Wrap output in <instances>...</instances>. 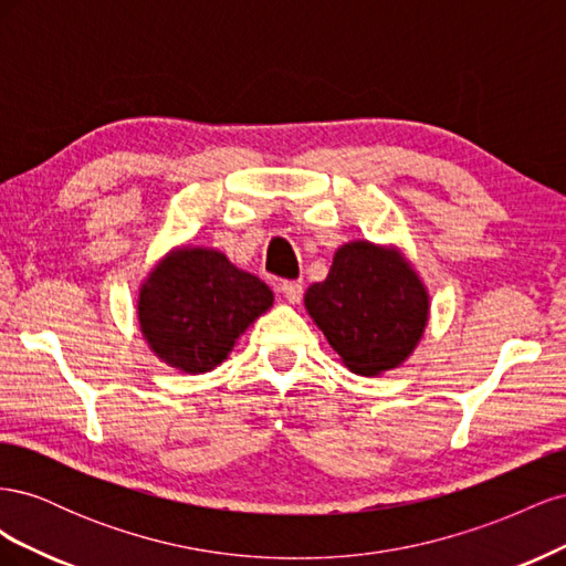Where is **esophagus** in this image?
<instances>
[{"label": "esophagus", "mask_w": 566, "mask_h": 566, "mask_svg": "<svg viewBox=\"0 0 566 566\" xmlns=\"http://www.w3.org/2000/svg\"><path fill=\"white\" fill-rule=\"evenodd\" d=\"M281 293L290 304H297L302 300V283L297 281H283L281 283Z\"/></svg>", "instance_id": "34e87169"}]
</instances>
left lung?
Listing matches in <instances>:
<instances>
[{"mask_svg": "<svg viewBox=\"0 0 566 566\" xmlns=\"http://www.w3.org/2000/svg\"><path fill=\"white\" fill-rule=\"evenodd\" d=\"M432 297L397 245L358 238L339 245L323 283L304 293V310L352 373L375 378L416 352Z\"/></svg>", "mask_w": 566, "mask_h": 566, "instance_id": "obj_1", "label": "left lung"}]
</instances>
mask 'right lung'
<instances>
[{"label": "right lung", "instance_id": "obj_1", "mask_svg": "<svg viewBox=\"0 0 566 566\" xmlns=\"http://www.w3.org/2000/svg\"><path fill=\"white\" fill-rule=\"evenodd\" d=\"M273 306L271 287L229 262L224 252L177 245L139 285L136 316L163 364L202 375L229 358L250 325Z\"/></svg>", "mask_w": 566, "mask_h": 566}]
</instances>
